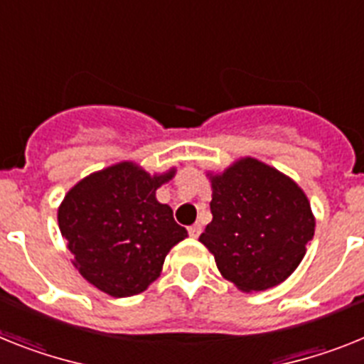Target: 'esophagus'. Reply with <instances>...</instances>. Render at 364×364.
Returning a JSON list of instances; mask_svg holds the SVG:
<instances>
[{"label":"esophagus","instance_id":"34e87169","mask_svg":"<svg viewBox=\"0 0 364 364\" xmlns=\"http://www.w3.org/2000/svg\"><path fill=\"white\" fill-rule=\"evenodd\" d=\"M200 233H201V225L200 224H194V225H191V228H188V235H191L192 239H198V237H200Z\"/></svg>","mask_w":364,"mask_h":364}]
</instances>
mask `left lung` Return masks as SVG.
<instances>
[{
    "label": "left lung",
    "mask_w": 364,
    "mask_h": 364,
    "mask_svg": "<svg viewBox=\"0 0 364 364\" xmlns=\"http://www.w3.org/2000/svg\"><path fill=\"white\" fill-rule=\"evenodd\" d=\"M213 222L200 242L222 277L242 292H261L291 276L314 237L309 198L298 183L255 157L222 172L207 170Z\"/></svg>",
    "instance_id": "1"
}]
</instances>
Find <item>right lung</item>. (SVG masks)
Masks as SVG:
<instances>
[{"label": "right lung", "mask_w": 364, "mask_h": 364, "mask_svg": "<svg viewBox=\"0 0 364 364\" xmlns=\"http://www.w3.org/2000/svg\"><path fill=\"white\" fill-rule=\"evenodd\" d=\"M177 168L149 173L120 161L88 173L66 192L57 210L72 264L112 298L144 292L163 272L168 252L188 237L157 188Z\"/></svg>", "instance_id": "1"}]
</instances>
